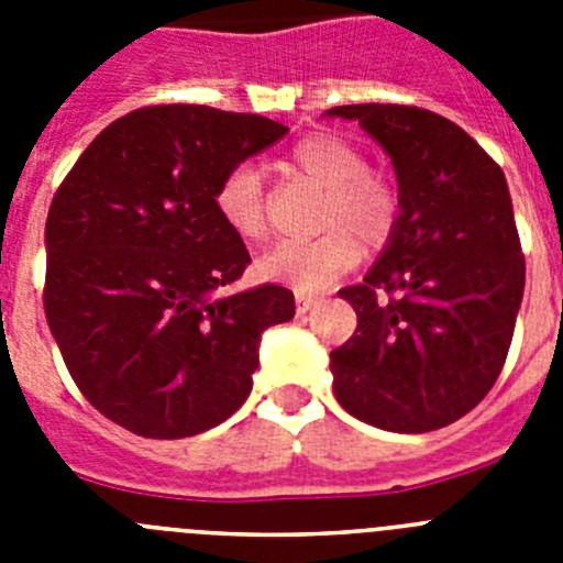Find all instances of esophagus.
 Here are the masks:
<instances>
[{"instance_id":"obj_1","label":"esophagus","mask_w":563,"mask_h":563,"mask_svg":"<svg viewBox=\"0 0 563 563\" xmlns=\"http://www.w3.org/2000/svg\"><path fill=\"white\" fill-rule=\"evenodd\" d=\"M318 301H321V296H312V292H298V296H296V310L301 312V316H305V312L312 310V307H316Z\"/></svg>"}]
</instances>
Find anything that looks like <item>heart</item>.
I'll return each mask as SVG.
<instances>
[{
    "mask_svg": "<svg viewBox=\"0 0 563 563\" xmlns=\"http://www.w3.org/2000/svg\"><path fill=\"white\" fill-rule=\"evenodd\" d=\"M290 172L324 188L312 239H285L258 256V273L301 292L324 290L332 278L350 271L361 245L380 251L400 225V191L386 174L369 168L366 154L338 134H310L287 152ZM213 206L236 236L262 239L267 233V194L262 174L239 163L222 174Z\"/></svg>",
    "mask_w": 563,
    "mask_h": 563,
    "instance_id": "1",
    "label": "heart"
}]
</instances>
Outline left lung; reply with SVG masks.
Wrapping results in <instances>:
<instances>
[{"instance_id": "8db88e82", "label": "left lung", "mask_w": 563, "mask_h": 563, "mask_svg": "<svg viewBox=\"0 0 563 563\" xmlns=\"http://www.w3.org/2000/svg\"><path fill=\"white\" fill-rule=\"evenodd\" d=\"M389 152L400 225L361 285L338 296L357 330L330 352L332 391L357 420L426 434L494 389L525 292V253L499 163L442 114L350 103Z\"/></svg>"}]
</instances>
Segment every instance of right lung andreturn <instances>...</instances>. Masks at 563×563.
Here are the masks:
<instances>
[{"label": "right lung", "mask_w": 563, "mask_h": 563, "mask_svg": "<svg viewBox=\"0 0 563 563\" xmlns=\"http://www.w3.org/2000/svg\"><path fill=\"white\" fill-rule=\"evenodd\" d=\"M287 134L197 103L109 123L49 202L44 316L103 417L148 440L220 426L247 400L258 341L296 316L287 287L228 296L251 253L213 206L217 183Z\"/></svg>", "instance_id": "add662e5"}]
</instances>
